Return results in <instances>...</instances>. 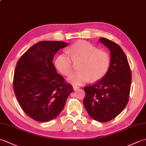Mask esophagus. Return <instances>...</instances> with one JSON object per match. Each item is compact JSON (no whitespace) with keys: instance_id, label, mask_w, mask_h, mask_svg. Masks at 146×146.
<instances>
[{"instance_id":"1","label":"esophagus","mask_w":146,"mask_h":146,"mask_svg":"<svg viewBox=\"0 0 146 146\" xmlns=\"http://www.w3.org/2000/svg\"><path fill=\"white\" fill-rule=\"evenodd\" d=\"M73 88L74 89V90H78L80 88V87H78V86H75V85H73Z\"/></svg>"}]
</instances>
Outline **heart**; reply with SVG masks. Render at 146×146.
I'll use <instances>...</instances> for the list:
<instances>
[{
    "label": "heart",
    "instance_id": "b5f03b06",
    "mask_svg": "<svg viewBox=\"0 0 146 146\" xmlns=\"http://www.w3.org/2000/svg\"><path fill=\"white\" fill-rule=\"evenodd\" d=\"M68 54H61L56 59L55 66L60 72L70 76L75 71V64L80 63V71L69 78L75 85L88 82H97L107 75L110 66V57L107 52L99 50L90 43L80 41L68 49Z\"/></svg>",
    "mask_w": 146,
    "mask_h": 146
}]
</instances>
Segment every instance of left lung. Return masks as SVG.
<instances>
[{"label":"left lung","instance_id":"1","mask_svg":"<svg viewBox=\"0 0 146 146\" xmlns=\"http://www.w3.org/2000/svg\"><path fill=\"white\" fill-rule=\"evenodd\" d=\"M99 41L110 51V66L103 78L84 87L83 105L93 119L107 122L122 112L127 104L132 75L127 58L120 46L105 38Z\"/></svg>","mask_w":146,"mask_h":146}]
</instances>
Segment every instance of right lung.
Segmentation results:
<instances>
[{
    "label": "right lung",
    "instance_id": "right-lung-1",
    "mask_svg": "<svg viewBox=\"0 0 146 146\" xmlns=\"http://www.w3.org/2000/svg\"><path fill=\"white\" fill-rule=\"evenodd\" d=\"M67 45L62 41L39 42L17 63L13 80L15 97L24 112L36 121L56 117L73 91L52 62L56 52Z\"/></svg>",
    "mask_w": 146,
    "mask_h": 146
}]
</instances>
